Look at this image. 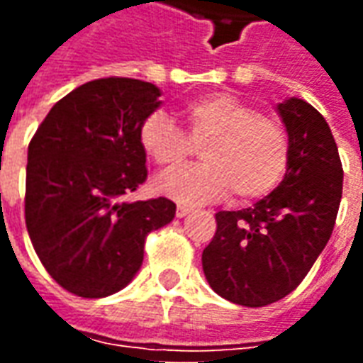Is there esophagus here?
I'll use <instances>...</instances> for the list:
<instances>
[{"mask_svg": "<svg viewBox=\"0 0 363 363\" xmlns=\"http://www.w3.org/2000/svg\"><path fill=\"white\" fill-rule=\"evenodd\" d=\"M190 212H192V210H190L189 206H177V218H184V216H189Z\"/></svg>", "mask_w": 363, "mask_h": 363, "instance_id": "1", "label": "esophagus"}]
</instances>
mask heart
<instances>
[{
	"label": "heart",
	"mask_w": 363,
	"mask_h": 363,
	"mask_svg": "<svg viewBox=\"0 0 363 363\" xmlns=\"http://www.w3.org/2000/svg\"><path fill=\"white\" fill-rule=\"evenodd\" d=\"M186 134L165 112L145 116L138 142L161 169L173 171L204 147V163L165 174L157 189L182 204H206L233 192L249 202L272 192L289 163V140L280 122L229 93L198 96L181 108Z\"/></svg>",
	"instance_id": "obj_1"
}]
</instances>
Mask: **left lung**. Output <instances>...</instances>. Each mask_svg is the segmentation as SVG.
Masks as SVG:
<instances>
[{
  "label": "left lung",
  "mask_w": 363,
  "mask_h": 363,
  "mask_svg": "<svg viewBox=\"0 0 363 363\" xmlns=\"http://www.w3.org/2000/svg\"><path fill=\"white\" fill-rule=\"evenodd\" d=\"M289 163L252 208L216 213L202 252L212 289L231 303L264 307L291 294L325 249L342 198V163L327 120L303 99L278 104Z\"/></svg>",
  "instance_id": "8db88e82"
}]
</instances>
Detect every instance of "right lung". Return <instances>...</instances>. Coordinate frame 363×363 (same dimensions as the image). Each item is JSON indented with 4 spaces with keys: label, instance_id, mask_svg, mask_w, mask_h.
Segmentation results:
<instances>
[{
    "label": "right lung",
    "instance_id": "1",
    "mask_svg": "<svg viewBox=\"0 0 363 363\" xmlns=\"http://www.w3.org/2000/svg\"><path fill=\"white\" fill-rule=\"evenodd\" d=\"M161 91L130 77L83 83L54 104L28 143L25 221L38 259L69 294L128 286L145 237L171 223L169 198L126 202L147 179L138 130Z\"/></svg>",
    "mask_w": 363,
    "mask_h": 363
}]
</instances>
